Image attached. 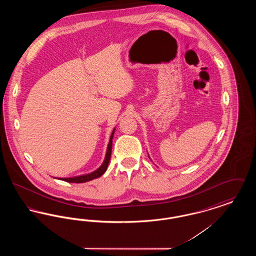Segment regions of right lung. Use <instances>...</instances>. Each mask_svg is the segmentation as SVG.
<instances>
[{"label": "right lung", "mask_w": 256, "mask_h": 256, "mask_svg": "<svg viewBox=\"0 0 256 256\" xmlns=\"http://www.w3.org/2000/svg\"><path fill=\"white\" fill-rule=\"evenodd\" d=\"M114 132H115V128L113 130L111 136H110V143H108V150H106V158L104 160V162H102V166L100 168H98L97 170H94V172H92L90 174H84V176H78L66 178H58V180H63V182H66L84 183L90 182L92 180H95V178H100V176H102L104 174V172L108 169V163H110L111 150H112V139H113V136H114Z\"/></svg>", "instance_id": "right-lung-1"}]
</instances>
